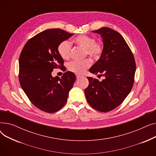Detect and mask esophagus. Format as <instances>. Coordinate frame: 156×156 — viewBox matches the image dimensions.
<instances>
[{
  "instance_id": "1",
  "label": "esophagus",
  "mask_w": 156,
  "mask_h": 156,
  "mask_svg": "<svg viewBox=\"0 0 156 156\" xmlns=\"http://www.w3.org/2000/svg\"><path fill=\"white\" fill-rule=\"evenodd\" d=\"M76 78L78 79V78H81V75H76Z\"/></svg>"
}]
</instances>
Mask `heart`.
<instances>
[{"mask_svg":"<svg viewBox=\"0 0 156 156\" xmlns=\"http://www.w3.org/2000/svg\"><path fill=\"white\" fill-rule=\"evenodd\" d=\"M78 46L85 48V54L88 55L94 59H99L104 52V45L101 42L95 41L94 37L87 35H80L74 39ZM60 56L64 59H68L71 54L72 46L68 40H64L57 48ZM92 65V61L89 59L83 61H73L68 63V69L76 74L83 73Z\"/></svg>","mask_w":156,"mask_h":156,"instance_id":"heart-1","label":"heart"}]
</instances>
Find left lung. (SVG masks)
Masks as SVG:
<instances>
[{
  "mask_svg": "<svg viewBox=\"0 0 156 156\" xmlns=\"http://www.w3.org/2000/svg\"><path fill=\"white\" fill-rule=\"evenodd\" d=\"M92 31L101 35L104 52L89 71L105 78L100 81L87 77L89 85L85 94L94 109L106 112L116 108L129 94L134 83L136 63L130 48L118 31L108 27Z\"/></svg>",
  "mask_w": 156,
  "mask_h": 156,
  "instance_id": "1",
  "label": "left lung"
}]
</instances>
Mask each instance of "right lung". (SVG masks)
<instances>
[{"mask_svg":"<svg viewBox=\"0 0 156 156\" xmlns=\"http://www.w3.org/2000/svg\"><path fill=\"white\" fill-rule=\"evenodd\" d=\"M73 34L61 29H48L31 38L24 45L19 59V80L29 100L41 111L53 113L66 103L76 80L71 71L60 78L52 77L54 69L64 68L57 48Z\"/></svg>","mask_w":156,"mask_h":156,"instance_id":"add662e5","label":"right lung"}]
</instances>
